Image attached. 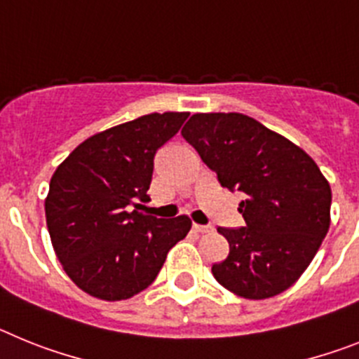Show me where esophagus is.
<instances>
[{
	"label": "esophagus",
	"instance_id": "obj_1",
	"mask_svg": "<svg viewBox=\"0 0 359 359\" xmlns=\"http://www.w3.org/2000/svg\"><path fill=\"white\" fill-rule=\"evenodd\" d=\"M194 228L196 231H198V233H210L212 230H214V226H208V224H196L194 223Z\"/></svg>",
	"mask_w": 359,
	"mask_h": 359
}]
</instances>
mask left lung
<instances>
[{
    "mask_svg": "<svg viewBox=\"0 0 359 359\" xmlns=\"http://www.w3.org/2000/svg\"><path fill=\"white\" fill-rule=\"evenodd\" d=\"M182 135L228 190L244 199L241 228H217L226 259L215 280L250 300L275 297L306 271L331 223V187L300 147L241 113H198Z\"/></svg>",
    "mask_w": 359,
    "mask_h": 359,
    "instance_id": "left-lung-1",
    "label": "left lung"
}]
</instances>
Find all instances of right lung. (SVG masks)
<instances>
[{
	"label": "right lung",
	"mask_w": 359,
	"mask_h": 359,
	"mask_svg": "<svg viewBox=\"0 0 359 359\" xmlns=\"http://www.w3.org/2000/svg\"><path fill=\"white\" fill-rule=\"evenodd\" d=\"M187 118L151 113L106 129L52 176L44 201L50 239L68 277L91 297L115 302L144 291L192 226L187 215L158 219L138 210L151 201L154 156Z\"/></svg>",
	"instance_id": "add662e5"
}]
</instances>
